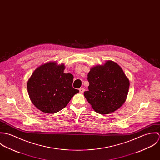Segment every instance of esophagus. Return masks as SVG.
Returning <instances> with one entry per match:
<instances>
[{
    "instance_id": "34e87169",
    "label": "esophagus",
    "mask_w": 160,
    "mask_h": 160,
    "mask_svg": "<svg viewBox=\"0 0 160 160\" xmlns=\"http://www.w3.org/2000/svg\"><path fill=\"white\" fill-rule=\"evenodd\" d=\"M84 91H85V89H84V88H80V89H79V92H80L81 93H83Z\"/></svg>"
}]
</instances>
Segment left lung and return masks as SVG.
<instances>
[{"label":"left lung","mask_w":160,"mask_h":160,"mask_svg":"<svg viewBox=\"0 0 160 160\" xmlns=\"http://www.w3.org/2000/svg\"><path fill=\"white\" fill-rule=\"evenodd\" d=\"M89 90L84 95L92 108L99 114L114 112L125 102L129 80L116 63L108 60L90 69L88 75Z\"/></svg>","instance_id":"left-lung-1"}]
</instances>
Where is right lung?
I'll use <instances>...</instances> for the list:
<instances>
[{
  "mask_svg": "<svg viewBox=\"0 0 160 160\" xmlns=\"http://www.w3.org/2000/svg\"><path fill=\"white\" fill-rule=\"evenodd\" d=\"M63 64L48 62L36 69L27 82L29 98L34 106L46 113L63 109L79 92L72 88L73 76L65 73Z\"/></svg>",
  "mask_w": 160,
  "mask_h": 160,
  "instance_id": "1",
  "label": "right lung"
}]
</instances>
